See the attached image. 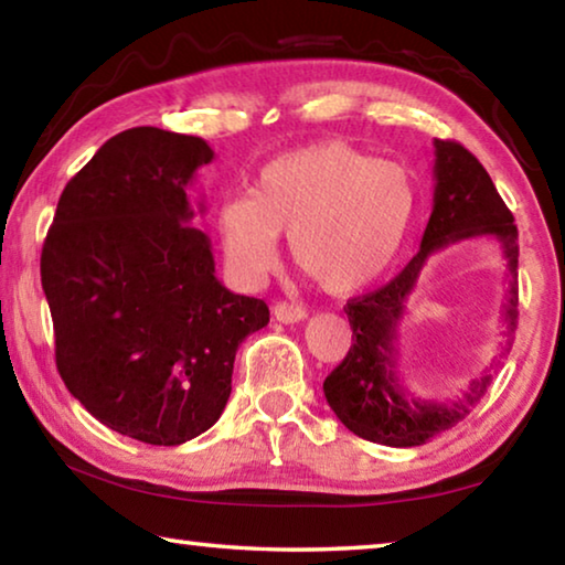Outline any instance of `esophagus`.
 <instances>
[{
	"mask_svg": "<svg viewBox=\"0 0 565 565\" xmlns=\"http://www.w3.org/2000/svg\"><path fill=\"white\" fill-rule=\"evenodd\" d=\"M273 318L277 322H285V326H288V322L305 320V318H308V312L298 308V305H292V302H275L273 305Z\"/></svg>",
	"mask_w": 565,
	"mask_h": 565,
	"instance_id": "esophagus-1",
	"label": "esophagus"
}]
</instances>
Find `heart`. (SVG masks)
I'll list each match as a JSON object with an SVG mask.
<instances>
[{"instance_id": "b5f03b06", "label": "heart", "mask_w": 565, "mask_h": 565, "mask_svg": "<svg viewBox=\"0 0 565 565\" xmlns=\"http://www.w3.org/2000/svg\"><path fill=\"white\" fill-rule=\"evenodd\" d=\"M415 180L401 162L373 160L345 142H318L267 162L249 190L217 212L233 273L267 275L288 235L292 263L322 290L350 295L377 280L401 249L415 212Z\"/></svg>"}]
</instances>
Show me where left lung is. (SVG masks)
<instances>
[{
	"label": "left lung",
	"instance_id": "1",
	"mask_svg": "<svg viewBox=\"0 0 565 565\" xmlns=\"http://www.w3.org/2000/svg\"><path fill=\"white\" fill-rule=\"evenodd\" d=\"M433 147L436 190L420 249L381 290L348 300L345 312L353 328V345L322 383L328 405L350 433L391 448L423 446L425 440L452 428L486 395L493 377L486 370L470 383L463 397L452 403L413 397L397 377V326L430 255L463 239L493 237L501 245L508 282L501 310L505 326L501 355L511 350L518 328V230L511 210L498 195L491 174L463 145L436 140Z\"/></svg>",
	"mask_w": 565,
	"mask_h": 565
}]
</instances>
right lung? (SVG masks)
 <instances>
[{"mask_svg":"<svg viewBox=\"0 0 565 565\" xmlns=\"http://www.w3.org/2000/svg\"><path fill=\"white\" fill-rule=\"evenodd\" d=\"M212 157L202 137L125 129L67 182L42 247L64 385L150 446L217 423L239 343L270 322L263 300L217 280L210 237L190 225L188 188Z\"/></svg>","mask_w":565,"mask_h":565,"instance_id":"right-lung-1","label":"right lung"}]
</instances>
